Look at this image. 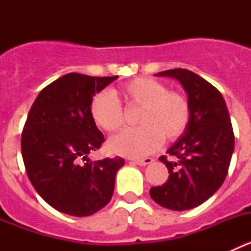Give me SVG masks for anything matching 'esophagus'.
Instances as JSON below:
<instances>
[{"label":"esophagus","instance_id":"obj_1","mask_svg":"<svg viewBox=\"0 0 251 251\" xmlns=\"http://www.w3.org/2000/svg\"><path fill=\"white\" fill-rule=\"evenodd\" d=\"M132 161L139 166H146V165H150V163H152L153 159L151 158V157H146V158H134V159H132Z\"/></svg>","mask_w":251,"mask_h":251}]
</instances>
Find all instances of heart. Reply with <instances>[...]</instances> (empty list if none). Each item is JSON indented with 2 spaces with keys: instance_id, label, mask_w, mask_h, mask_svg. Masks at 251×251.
<instances>
[{
  "instance_id": "b5f03b06",
  "label": "heart",
  "mask_w": 251,
  "mask_h": 251,
  "mask_svg": "<svg viewBox=\"0 0 251 251\" xmlns=\"http://www.w3.org/2000/svg\"><path fill=\"white\" fill-rule=\"evenodd\" d=\"M118 99L127 106H138L136 128H128L113 137L109 148L128 157H143L161 147L163 138L174 142L182 137L191 119V106L181 92L168 90L161 81L136 77L114 92H101L90 101L94 123L108 133L118 132L124 124V112Z\"/></svg>"
}]
</instances>
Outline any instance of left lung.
I'll use <instances>...</instances> for the list:
<instances>
[{"label": "left lung", "instance_id": "left-lung-1", "mask_svg": "<svg viewBox=\"0 0 251 251\" xmlns=\"http://www.w3.org/2000/svg\"><path fill=\"white\" fill-rule=\"evenodd\" d=\"M157 76L175 77L187 92L191 119L183 136L161 156L168 179L154 186V202L175 211L190 210L205 202L220 188L234 152V130L223 95L200 75L186 69H171Z\"/></svg>", "mask_w": 251, "mask_h": 251}]
</instances>
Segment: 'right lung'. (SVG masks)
Here are the masks:
<instances>
[{"instance_id":"1","label":"right lung","mask_w":251,"mask_h":251,"mask_svg":"<svg viewBox=\"0 0 251 251\" xmlns=\"http://www.w3.org/2000/svg\"><path fill=\"white\" fill-rule=\"evenodd\" d=\"M117 77L66 74L45 86L28 112L21 134L26 174L37 194L57 211L89 216L112 199L124 159L88 158L104 142L89 106L93 97Z\"/></svg>"}]
</instances>
